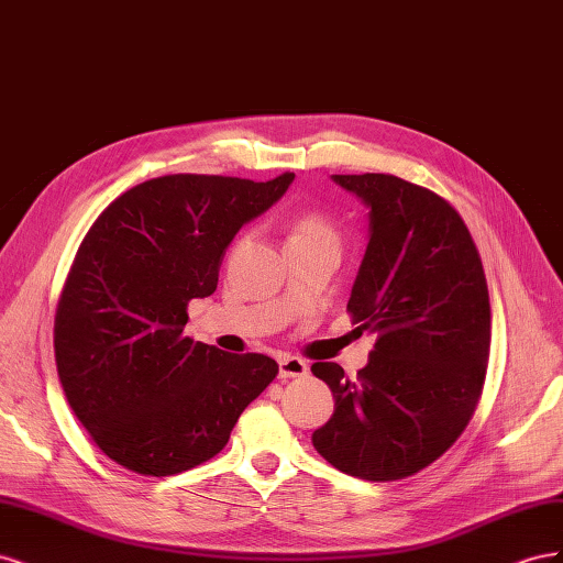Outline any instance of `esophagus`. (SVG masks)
Returning <instances> with one entry per match:
<instances>
[{"instance_id":"1","label":"esophagus","mask_w":563,"mask_h":563,"mask_svg":"<svg viewBox=\"0 0 563 563\" xmlns=\"http://www.w3.org/2000/svg\"><path fill=\"white\" fill-rule=\"evenodd\" d=\"M308 364H305L300 356L282 354L279 356V378H302L308 376Z\"/></svg>"}]
</instances>
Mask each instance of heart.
Instances as JSON below:
<instances>
[{"label":"heart","instance_id":"1","mask_svg":"<svg viewBox=\"0 0 563 563\" xmlns=\"http://www.w3.org/2000/svg\"><path fill=\"white\" fill-rule=\"evenodd\" d=\"M310 240H335V228L323 213L308 211L296 218L288 242H310Z\"/></svg>","mask_w":563,"mask_h":563}]
</instances>
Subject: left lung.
I'll return each mask as SVG.
<instances>
[{"label": "left lung", "mask_w": 563, "mask_h": 563, "mask_svg": "<svg viewBox=\"0 0 563 563\" xmlns=\"http://www.w3.org/2000/svg\"><path fill=\"white\" fill-rule=\"evenodd\" d=\"M333 180L368 207L347 312L376 345L354 380L335 362L312 364L335 399L312 444L340 472L397 482L444 455L474 416L490 347L486 275L444 197L389 174Z\"/></svg>", "instance_id": "left-lung-1"}]
</instances>
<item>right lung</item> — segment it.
<instances>
[{
    "label": "right lung",
    "mask_w": 563,
    "mask_h": 563,
    "mask_svg": "<svg viewBox=\"0 0 563 563\" xmlns=\"http://www.w3.org/2000/svg\"><path fill=\"white\" fill-rule=\"evenodd\" d=\"M294 178H152L84 236L56 310V366L77 420L117 465L172 476L207 463L275 380V360L203 345L185 323L190 300L216 291L234 234Z\"/></svg>",
    "instance_id": "1"
}]
</instances>
